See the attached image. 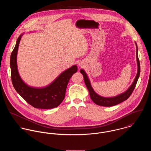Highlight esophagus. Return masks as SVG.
<instances>
[{"mask_svg":"<svg viewBox=\"0 0 151 151\" xmlns=\"http://www.w3.org/2000/svg\"><path fill=\"white\" fill-rule=\"evenodd\" d=\"M80 66H81V67H83V65H81V64H80Z\"/></svg>","mask_w":151,"mask_h":151,"instance_id":"34e87169","label":"esophagus"}]
</instances>
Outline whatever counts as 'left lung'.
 Instances as JSON below:
<instances>
[{"instance_id":"8db88e82","label":"left lung","mask_w":151,"mask_h":151,"mask_svg":"<svg viewBox=\"0 0 151 151\" xmlns=\"http://www.w3.org/2000/svg\"><path fill=\"white\" fill-rule=\"evenodd\" d=\"M136 46H137L136 55H137V65H138V72H137V76L135 78V80H134L133 83L131 84V86L125 92H124L120 95H119L116 96L112 97V98H105V97L99 96V95H98L97 93H95V92L93 91V88H92L91 85L90 84V82H89V80H88V78L85 71L82 69L80 70L81 73L84 76L85 84L89 91L90 97H91V99L92 100V101L95 104L99 105V106H106V107L112 106H114L117 104H119L122 103V102L127 100L130 96V95L132 93L135 87L136 86L137 83L138 81V78H139V76L140 74V63H139V60L138 56V47H137V43H136Z\"/></svg>"}]
</instances>
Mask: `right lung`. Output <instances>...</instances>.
<instances>
[{
    "instance_id": "1",
    "label": "right lung",
    "mask_w": 151,
    "mask_h": 151,
    "mask_svg": "<svg viewBox=\"0 0 151 151\" xmlns=\"http://www.w3.org/2000/svg\"><path fill=\"white\" fill-rule=\"evenodd\" d=\"M21 35L10 56L11 78L13 86L22 98L35 108L49 109L58 106L65 99L68 83L77 71L73 65L63 72L51 84L42 88H35L26 85L21 79L17 66V53Z\"/></svg>"
}]
</instances>
